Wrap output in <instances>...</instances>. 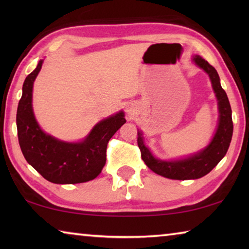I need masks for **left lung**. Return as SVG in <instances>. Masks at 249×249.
Here are the masks:
<instances>
[{
  "mask_svg": "<svg viewBox=\"0 0 249 249\" xmlns=\"http://www.w3.org/2000/svg\"><path fill=\"white\" fill-rule=\"evenodd\" d=\"M192 61L209 74L217 100L218 122L215 133L208 146L188 157L162 160L155 157L145 144L142 132L141 129H137V144L141 149L142 159L144 160L146 166L155 174L168 179L190 180L199 179L208 175L226 155L231 141V135H233L231 104L226 92L221 87L217 71L208 61L197 54L192 56Z\"/></svg>",
  "mask_w": 249,
  "mask_h": 249,
  "instance_id": "8db88e82",
  "label": "left lung"
}]
</instances>
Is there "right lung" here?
Returning <instances> with one entry per match:
<instances>
[{
	"label": "right lung",
	"instance_id": "right-lung-1",
	"mask_svg": "<svg viewBox=\"0 0 249 249\" xmlns=\"http://www.w3.org/2000/svg\"><path fill=\"white\" fill-rule=\"evenodd\" d=\"M44 60L25 79L19 100L16 125L18 142L25 159L46 180L58 184H74L93 180L107 161V147L111 137L124 123L125 113L96 123L80 142H64L45 133L33 111V87Z\"/></svg>",
	"mask_w": 249,
	"mask_h": 249
}]
</instances>
